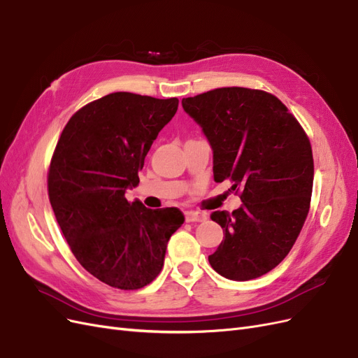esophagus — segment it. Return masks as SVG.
<instances>
[{
    "mask_svg": "<svg viewBox=\"0 0 358 358\" xmlns=\"http://www.w3.org/2000/svg\"><path fill=\"white\" fill-rule=\"evenodd\" d=\"M185 220H187V222H201V221L208 220V215L203 212H197V210H187Z\"/></svg>",
    "mask_w": 358,
    "mask_h": 358,
    "instance_id": "obj_1",
    "label": "esophagus"
}]
</instances>
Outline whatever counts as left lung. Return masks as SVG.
<instances>
[{
    "instance_id": "left-lung-1",
    "label": "left lung",
    "mask_w": 358,
    "mask_h": 358,
    "mask_svg": "<svg viewBox=\"0 0 358 358\" xmlns=\"http://www.w3.org/2000/svg\"><path fill=\"white\" fill-rule=\"evenodd\" d=\"M182 107L213 149L215 182L231 180L243 201L210 215L224 241L209 263L231 280L263 276L288 255L309 213L313 158L305 129L275 95L241 86L188 96Z\"/></svg>"
}]
</instances>
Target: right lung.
Returning <instances> with one entry per match:
<instances>
[{
	"mask_svg": "<svg viewBox=\"0 0 358 358\" xmlns=\"http://www.w3.org/2000/svg\"><path fill=\"white\" fill-rule=\"evenodd\" d=\"M178 104L131 92L101 96L70 117L53 150L48 192L59 229L86 272L113 288L152 282L185 221L176 208L152 210L125 199Z\"/></svg>",
	"mask_w": 358,
	"mask_h": 358,
	"instance_id": "obj_1",
	"label": "right lung"
}]
</instances>
